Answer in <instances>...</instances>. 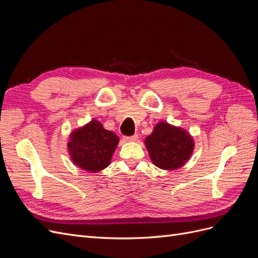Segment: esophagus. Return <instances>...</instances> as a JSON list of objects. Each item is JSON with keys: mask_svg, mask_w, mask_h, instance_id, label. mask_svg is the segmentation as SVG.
Listing matches in <instances>:
<instances>
[{"mask_svg": "<svg viewBox=\"0 0 258 258\" xmlns=\"http://www.w3.org/2000/svg\"><path fill=\"white\" fill-rule=\"evenodd\" d=\"M138 138H139L138 135H134L131 137H123V140H124V141H127V142H135V141H137Z\"/></svg>", "mask_w": 258, "mask_h": 258, "instance_id": "1", "label": "esophagus"}]
</instances>
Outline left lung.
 Listing matches in <instances>:
<instances>
[{"instance_id": "8db88e82", "label": "left lung", "mask_w": 258, "mask_h": 258, "mask_svg": "<svg viewBox=\"0 0 258 258\" xmlns=\"http://www.w3.org/2000/svg\"><path fill=\"white\" fill-rule=\"evenodd\" d=\"M150 157L156 167L175 170L184 166L194 150V140L184 129L160 121L145 139Z\"/></svg>"}]
</instances>
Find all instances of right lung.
Masks as SVG:
<instances>
[{"instance_id": "1", "label": "right lung", "mask_w": 258, "mask_h": 258, "mask_svg": "<svg viewBox=\"0 0 258 258\" xmlns=\"http://www.w3.org/2000/svg\"><path fill=\"white\" fill-rule=\"evenodd\" d=\"M119 139L114 132L105 130L93 119L73 131L68 144L74 165L89 172H99L110 165Z\"/></svg>"}]
</instances>
